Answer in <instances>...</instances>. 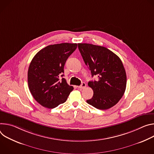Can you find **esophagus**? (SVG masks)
I'll return each mask as SVG.
<instances>
[{"label": "esophagus", "instance_id": "esophagus-1", "mask_svg": "<svg viewBox=\"0 0 154 154\" xmlns=\"http://www.w3.org/2000/svg\"><path fill=\"white\" fill-rule=\"evenodd\" d=\"M86 83H85V82H82V84L80 85V86H78V88H79V89H83L84 88H86Z\"/></svg>", "mask_w": 154, "mask_h": 154}]
</instances>
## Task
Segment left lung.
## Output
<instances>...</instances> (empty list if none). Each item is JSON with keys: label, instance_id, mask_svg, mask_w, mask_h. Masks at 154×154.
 I'll return each instance as SVG.
<instances>
[{"label": "left lung", "instance_id": "left-lung-1", "mask_svg": "<svg viewBox=\"0 0 154 154\" xmlns=\"http://www.w3.org/2000/svg\"><path fill=\"white\" fill-rule=\"evenodd\" d=\"M78 45L92 76H98V80L88 82L94 95L87 103L101 110L114 106L124 94L127 85L126 72L121 59L103 46L89 43Z\"/></svg>", "mask_w": 154, "mask_h": 154}]
</instances>
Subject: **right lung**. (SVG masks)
Segmentation results:
<instances>
[{
    "label": "right lung",
    "instance_id": "obj_1",
    "mask_svg": "<svg viewBox=\"0 0 154 154\" xmlns=\"http://www.w3.org/2000/svg\"><path fill=\"white\" fill-rule=\"evenodd\" d=\"M77 48L76 43L49 45L32 59L27 73L29 89L42 106L52 109L63 103L73 87L63 77L65 63Z\"/></svg>",
    "mask_w": 154,
    "mask_h": 154
}]
</instances>
